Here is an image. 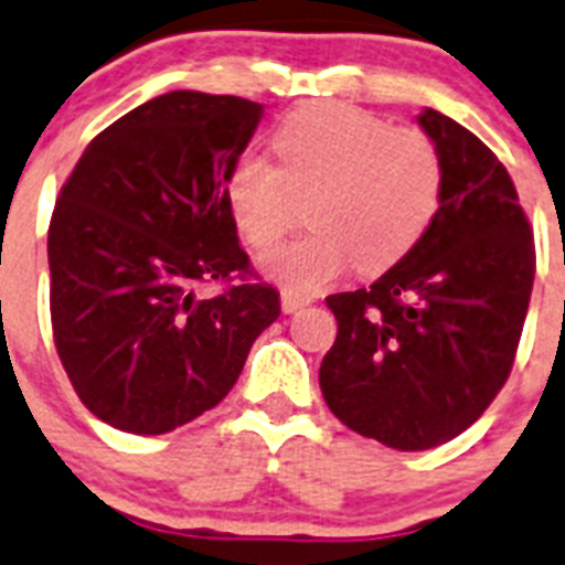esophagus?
<instances>
[{
    "mask_svg": "<svg viewBox=\"0 0 565 565\" xmlns=\"http://www.w3.org/2000/svg\"><path fill=\"white\" fill-rule=\"evenodd\" d=\"M312 298L305 296V292H296V290H281V307L284 312H296L301 310V307L310 305Z\"/></svg>",
    "mask_w": 565,
    "mask_h": 565,
    "instance_id": "34e87169",
    "label": "esophagus"
}]
</instances>
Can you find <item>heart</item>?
Returning <instances> with one entry per match:
<instances>
[{"label": "heart", "mask_w": 565, "mask_h": 565, "mask_svg": "<svg viewBox=\"0 0 565 565\" xmlns=\"http://www.w3.org/2000/svg\"><path fill=\"white\" fill-rule=\"evenodd\" d=\"M275 160L244 151L226 174V203L246 244H275L307 201L312 230L264 255L269 278L316 290L355 258L391 267L428 232L443 198V154L428 131L387 126L362 108L296 111L273 137Z\"/></svg>", "instance_id": "b5f03b06"}]
</instances>
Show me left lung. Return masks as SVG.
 Returning a JSON list of instances; mask_svg holds the SVG:
<instances>
[{"label":"left lung","instance_id":"left-lung-1","mask_svg":"<svg viewBox=\"0 0 565 565\" xmlns=\"http://www.w3.org/2000/svg\"><path fill=\"white\" fill-rule=\"evenodd\" d=\"M443 154L428 232L379 281L335 292L319 371L327 407L396 451H428L480 419L514 364L534 284V238L505 166L466 126L425 108Z\"/></svg>","mask_w":565,"mask_h":565}]
</instances>
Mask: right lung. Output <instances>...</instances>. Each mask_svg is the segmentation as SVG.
I'll use <instances>...</instances> for the list:
<instances>
[{
	"instance_id": "add662e5",
	"label": "right lung",
	"mask_w": 565,
	"mask_h": 565,
	"mask_svg": "<svg viewBox=\"0 0 565 565\" xmlns=\"http://www.w3.org/2000/svg\"><path fill=\"white\" fill-rule=\"evenodd\" d=\"M264 106L169 92L85 146L49 226L51 324L97 419L154 436L224 399L281 298L238 244L226 174ZM203 280H235L215 299Z\"/></svg>"
}]
</instances>
